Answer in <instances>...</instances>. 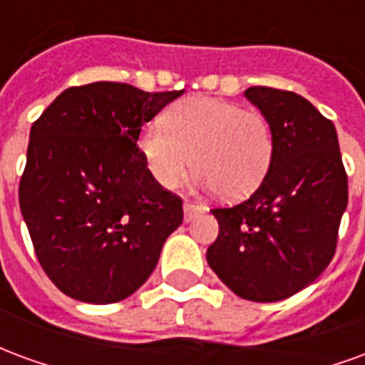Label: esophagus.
<instances>
[{
    "instance_id": "obj_1",
    "label": "esophagus",
    "mask_w": 365,
    "mask_h": 365,
    "mask_svg": "<svg viewBox=\"0 0 365 365\" xmlns=\"http://www.w3.org/2000/svg\"><path fill=\"white\" fill-rule=\"evenodd\" d=\"M205 211V207L197 205V203H191V201H185L183 203V219L185 221H191L193 217H197L199 213H203Z\"/></svg>"
}]
</instances>
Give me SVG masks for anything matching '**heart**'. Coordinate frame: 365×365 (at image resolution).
I'll return each mask as SVG.
<instances>
[{"label": "heart", "instance_id": "obj_1", "mask_svg": "<svg viewBox=\"0 0 365 365\" xmlns=\"http://www.w3.org/2000/svg\"><path fill=\"white\" fill-rule=\"evenodd\" d=\"M138 150L154 182L174 190L191 166L197 183L222 197L245 199L268 178L275 135L260 111L215 97H191L172 105L164 123H150L138 135Z\"/></svg>", "mask_w": 365, "mask_h": 365}]
</instances>
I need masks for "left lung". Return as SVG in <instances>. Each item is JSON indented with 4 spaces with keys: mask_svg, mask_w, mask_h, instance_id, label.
<instances>
[{
    "mask_svg": "<svg viewBox=\"0 0 365 365\" xmlns=\"http://www.w3.org/2000/svg\"><path fill=\"white\" fill-rule=\"evenodd\" d=\"M245 96L272 123L274 164L246 201L211 211L219 237L207 262L238 297L274 303L313 283L332 260L348 175L336 128L305 97L262 86Z\"/></svg>",
    "mask_w": 365,
    "mask_h": 365,
    "instance_id": "left-lung-1",
    "label": "left lung"
}]
</instances>
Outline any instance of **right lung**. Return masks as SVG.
<instances>
[{
	"mask_svg": "<svg viewBox=\"0 0 365 365\" xmlns=\"http://www.w3.org/2000/svg\"><path fill=\"white\" fill-rule=\"evenodd\" d=\"M182 91L119 82L68 88L33 123L19 205L36 258L68 297L107 305L133 295L183 221L136 146L144 123Z\"/></svg>",
	"mask_w": 365,
	"mask_h": 365,
	"instance_id": "right-lung-1",
	"label": "right lung"
}]
</instances>
